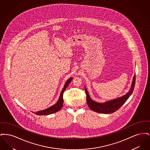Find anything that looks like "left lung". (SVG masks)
Masks as SVG:
<instances>
[{
  "mask_svg": "<svg viewBox=\"0 0 150 150\" xmlns=\"http://www.w3.org/2000/svg\"><path fill=\"white\" fill-rule=\"evenodd\" d=\"M136 83V74H134L132 84L131 85V88L128 93L125 95L122 96L121 97L117 98L115 100H110L104 103H98L94 101L90 97L88 92L85 87V91L86 95V102L89 107L96 112L101 114H111L118 110L121 106L127 100L133 93L134 86Z\"/></svg>",
  "mask_w": 150,
  "mask_h": 150,
  "instance_id": "left-lung-1",
  "label": "left lung"
}]
</instances>
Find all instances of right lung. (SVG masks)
Returning a JSON list of instances; mask_svg holds the SVG:
<instances>
[{
	"instance_id": "1",
	"label": "right lung",
	"mask_w": 150,
	"mask_h": 150,
	"mask_svg": "<svg viewBox=\"0 0 150 150\" xmlns=\"http://www.w3.org/2000/svg\"><path fill=\"white\" fill-rule=\"evenodd\" d=\"M72 80V78H70V79H69L66 82L65 84H64V87L63 88L61 94H60V96L59 97V98L57 102V103L53 105L52 106L49 107L47 109H45V110H41V111H37L34 112V114H35L37 115H48L52 114H53V113H55L57 111H59L61 108L62 107V105H63V103H64V100H63V94H64V91L66 90V88L67 87L68 85L69 84V83L71 81V80Z\"/></svg>"
}]
</instances>
